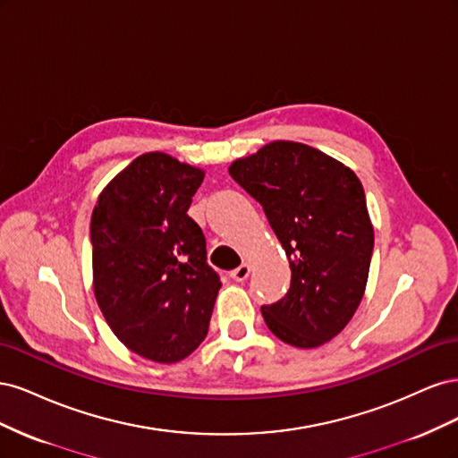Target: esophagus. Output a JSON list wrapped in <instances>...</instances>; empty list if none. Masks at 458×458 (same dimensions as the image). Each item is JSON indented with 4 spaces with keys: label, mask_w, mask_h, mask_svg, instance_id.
Returning a JSON list of instances; mask_svg holds the SVG:
<instances>
[{
    "label": "esophagus",
    "mask_w": 458,
    "mask_h": 458,
    "mask_svg": "<svg viewBox=\"0 0 458 458\" xmlns=\"http://www.w3.org/2000/svg\"><path fill=\"white\" fill-rule=\"evenodd\" d=\"M248 275H250V266L248 263H242V266H239L237 269L231 271V279L237 281V283H242L248 279Z\"/></svg>",
    "instance_id": "obj_1"
}]
</instances>
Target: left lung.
<instances>
[{"label":"left lung","mask_w":458,"mask_h":458,"mask_svg":"<svg viewBox=\"0 0 458 458\" xmlns=\"http://www.w3.org/2000/svg\"><path fill=\"white\" fill-rule=\"evenodd\" d=\"M231 177L266 212L290 261V288L261 306L294 348H317L350 323L365 294L374 231L357 175L313 147L275 141L231 164Z\"/></svg>","instance_id":"obj_1"}]
</instances>
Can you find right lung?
<instances>
[{
  "label": "right lung",
  "instance_id": "add662e5",
  "mask_svg": "<svg viewBox=\"0 0 458 458\" xmlns=\"http://www.w3.org/2000/svg\"><path fill=\"white\" fill-rule=\"evenodd\" d=\"M202 179L199 168L147 152L105 187L91 216L97 303L118 340L157 363L199 348L221 286L187 214Z\"/></svg>",
  "mask_w": 458,
  "mask_h": 458
}]
</instances>
